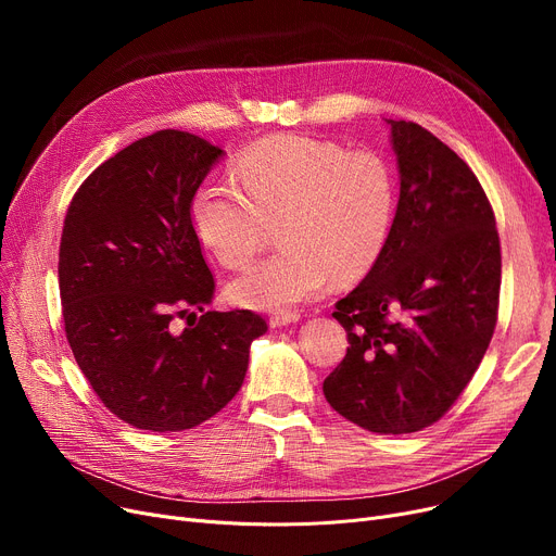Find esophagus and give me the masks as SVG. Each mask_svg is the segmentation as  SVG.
Instances as JSON below:
<instances>
[{"label":"esophagus","mask_w":556,"mask_h":556,"mask_svg":"<svg viewBox=\"0 0 556 556\" xmlns=\"http://www.w3.org/2000/svg\"><path fill=\"white\" fill-rule=\"evenodd\" d=\"M300 319V313L298 311H293V313H275L273 317H270V327H286V325H293V323H298Z\"/></svg>","instance_id":"esophagus-1"}]
</instances>
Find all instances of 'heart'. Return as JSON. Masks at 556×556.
<instances>
[{
  "label": "heart",
  "instance_id": "heart-1",
  "mask_svg": "<svg viewBox=\"0 0 556 556\" xmlns=\"http://www.w3.org/2000/svg\"><path fill=\"white\" fill-rule=\"evenodd\" d=\"M244 191L202 182L191 223L225 268L239 270L266 245L279 223L281 250L231 283V298L288 313L338 283L361 279L383 254L396 218V175L374 151L304 135H273L233 164Z\"/></svg>",
  "mask_w": 556,
  "mask_h": 556
}]
</instances>
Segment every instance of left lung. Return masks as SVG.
<instances>
[{
  "label": "left lung",
  "instance_id": "left-lung-1",
  "mask_svg": "<svg viewBox=\"0 0 556 556\" xmlns=\"http://www.w3.org/2000/svg\"><path fill=\"white\" fill-rule=\"evenodd\" d=\"M401 195L390 241L333 317L346 354L325 378L336 413L381 434L440 421L498 323L501 239L476 173L415 122H392Z\"/></svg>",
  "mask_w": 556,
  "mask_h": 556
}]
</instances>
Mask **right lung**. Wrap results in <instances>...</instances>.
Wrapping results in <instances>:
<instances>
[{
	"label": "right lung",
	"instance_id": "1",
	"mask_svg": "<svg viewBox=\"0 0 556 556\" xmlns=\"http://www.w3.org/2000/svg\"><path fill=\"white\" fill-rule=\"evenodd\" d=\"M220 155L191 132L157 130L87 175L65 216L67 342L101 403L139 430L178 432L220 413L268 331L252 311H204L216 286L191 198Z\"/></svg>",
	"mask_w": 556,
	"mask_h": 556
}]
</instances>
